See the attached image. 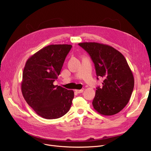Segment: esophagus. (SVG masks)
<instances>
[{
  "label": "esophagus",
  "mask_w": 151,
  "mask_h": 151,
  "mask_svg": "<svg viewBox=\"0 0 151 151\" xmlns=\"http://www.w3.org/2000/svg\"><path fill=\"white\" fill-rule=\"evenodd\" d=\"M75 92H76L77 93L79 94V93H83V90H75Z\"/></svg>",
  "instance_id": "esophagus-1"
}]
</instances>
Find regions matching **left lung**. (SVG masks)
Returning a JSON list of instances; mask_svg holds the SVG:
<instances>
[{
  "label": "left lung",
  "mask_w": 151,
  "mask_h": 151,
  "mask_svg": "<svg viewBox=\"0 0 151 151\" xmlns=\"http://www.w3.org/2000/svg\"><path fill=\"white\" fill-rule=\"evenodd\" d=\"M79 45L91 56L97 79L99 76L104 79L103 87H97L96 91L94 109L105 116L118 114L130 100L134 85L133 75L125 58L106 44L82 42Z\"/></svg>",
  "instance_id": "8db88e82"
}]
</instances>
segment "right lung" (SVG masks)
<instances>
[{"label": "right lung", "mask_w": 151, "mask_h": 151, "mask_svg": "<svg viewBox=\"0 0 151 151\" xmlns=\"http://www.w3.org/2000/svg\"><path fill=\"white\" fill-rule=\"evenodd\" d=\"M71 45H50L27 60L23 73L21 92L27 104L42 118H59L69 111L73 90L53 84L60 73Z\"/></svg>", "instance_id": "obj_1"}]
</instances>
